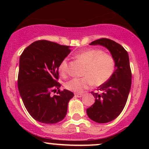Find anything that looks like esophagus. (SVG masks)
I'll list each match as a JSON object with an SVG mask.
<instances>
[{
	"mask_svg": "<svg viewBox=\"0 0 149 149\" xmlns=\"http://www.w3.org/2000/svg\"><path fill=\"white\" fill-rule=\"evenodd\" d=\"M83 94H80V93H76L75 94V97H83Z\"/></svg>",
	"mask_w": 149,
	"mask_h": 149,
	"instance_id": "esophagus-1",
	"label": "esophagus"
}]
</instances>
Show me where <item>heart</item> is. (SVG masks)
I'll list each match as a JSON object with an SVG mask.
<instances>
[{
    "label": "heart",
    "instance_id": "heart-1",
    "mask_svg": "<svg viewBox=\"0 0 149 149\" xmlns=\"http://www.w3.org/2000/svg\"><path fill=\"white\" fill-rule=\"evenodd\" d=\"M78 60L85 64L82 78H75L64 84L66 90L76 93H82L89 87L100 86L110 80L116 69V61L111 54L97 48L82 50L76 54ZM62 76L69 73V59L64 58L59 65Z\"/></svg>",
    "mask_w": 149,
    "mask_h": 149
}]
</instances>
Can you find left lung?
<instances>
[{"label":"left lung","instance_id":"left-lung-1","mask_svg":"<svg viewBox=\"0 0 149 149\" xmlns=\"http://www.w3.org/2000/svg\"><path fill=\"white\" fill-rule=\"evenodd\" d=\"M90 45L107 47L116 61L113 75L109 81L99 87L97 92H91L95 98V103L87 109L90 119L99 123H106L116 118L127 102L132 83L129 57L122 45L109 38H102L92 41Z\"/></svg>","mask_w":149,"mask_h":149}]
</instances>
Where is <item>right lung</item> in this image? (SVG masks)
<instances>
[{
  "instance_id": "obj_1",
  "label": "right lung",
  "mask_w": 149,
  "mask_h": 149,
  "mask_svg": "<svg viewBox=\"0 0 149 149\" xmlns=\"http://www.w3.org/2000/svg\"><path fill=\"white\" fill-rule=\"evenodd\" d=\"M71 52L69 46L46 40L33 42L26 47L19 58L17 85L20 96L31 117L45 124L62 120L68 103L74 96L67 90L59 89V65Z\"/></svg>"
}]
</instances>
